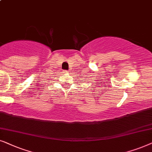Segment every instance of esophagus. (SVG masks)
<instances>
[{"instance_id":"34e87169","label":"esophagus","mask_w":152,"mask_h":152,"mask_svg":"<svg viewBox=\"0 0 152 152\" xmlns=\"http://www.w3.org/2000/svg\"><path fill=\"white\" fill-rule=\"evenodd\" d=\"M64 73H65V74H67V73H69V71H67V70H65L64 72Z\"/></svg>"}]
</instances>
